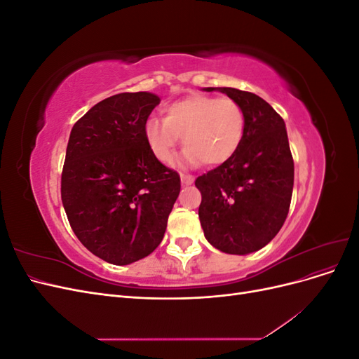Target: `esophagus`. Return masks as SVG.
I'll list each match as a JSON object with an SVG mask.
<instances>
[{
    "label": "esophagus",
    "instance_id": "obj_1",
    "mask_svg": "<svg viewBox=\"0 0 359 359\" xmlns=\"http://www.w3.org/2000/svg\"><path fill=\"white\" fill-rule=\"evenodd\" d=\"M181 182L184 184V186H189V184H191L194 181V178L191 175H189V173H181Z\"/></svg>",
    "mask_w": 359,
    "mask_h": 359
}]
</instances>
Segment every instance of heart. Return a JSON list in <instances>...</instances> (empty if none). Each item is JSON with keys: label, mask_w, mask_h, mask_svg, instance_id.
<instances>
[{"label": "heart", "mask_w": 359, "mask_h": 359, "mask_svg": "<svg viewBox=\"0 0 359 359\" xmlns=\"http://www.w3.org/2000/svg\"><path fill=\"white\" fill-rule=\"evenodd\" d=\"M165 116L145 121V142L163 165L175 156L182 136L184 160L219 166L233 157L244 136V112L229 97L189 95L172 102L163 111Z\"/></svg>", "instance_id": "1"}]
</instances>
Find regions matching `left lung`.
Masks as SVG:
<instances>
[{
  "label": "left lung",
  "mask_w": 359,
  "mask_h": 359,
  "mask_svg": "<svg viewBox=\"0 0 359 359\" xmlns=\"http://www.w3.org/2000/svg\"><path fill=\"white\" fill-rule=\"evenodd\" d=\"M219 90L241 106L244 136L233 157L194 181L202 194L199 220L220 252L247 255L265 247L283 226L293 190L286 126L269 103L236 88Z\"/></svg>",
  "instance_id": "left-lung-1"
}]
</instances>
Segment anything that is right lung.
<instances>
[{
	"label": "right lung",
	"instance_id": "add662e5",
	"mask_svg": "<svg viewBox=\"0 0 359 359\" xmlns=\"http://www.w3.org/2000/svg\"><path fill=\"white\" fill-rule=\"evenodd\" d=\"M160 103L151 93H121L93 106L72 128L61 199L78 240L114 265H128L161 243L180 190L178 172L161 165L144 126Z\"/></svg>",
	"mask_w": 359,
	"mask_h": 359
}]
</instances>
